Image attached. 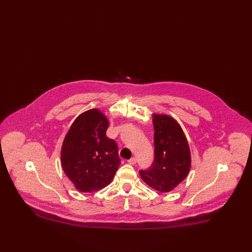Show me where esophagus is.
<instances>
[{
    "instance_id": "1",
    "label": "esophagus",
    "mask_w": 252,
    "mask_h": 252,
    "mask_svg": "<svg viewBox=\"0 0 252 252\" xmlns=\"http://www.w3.org/2000/svg\"><path fill=\"white\" fill-rule=\"evenodd\" d=\"M127 161H128V163H130V164H135V163L137 162V158H136L135 157H133L130 159H128Z\"/></svg>"
}]
</instances>
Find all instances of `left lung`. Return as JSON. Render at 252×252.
Returning <instances> with one entry per match:
<instances>
[{
    "mask_svg": "<svg viewBox=\"0 0 252 252\" xmlns=\"http://www.w3.org/2000/svg\"><path fill=\"white\" fill-rule=\"evenodd\" d=\"M155 158L146 170H140L144 182L151 188L167 192L187 177L191 153L180 124L169 115L153 114Z\"/></svg>",
    "mask_w": 252,
    "mask_h": 252,
    "instance_id": "1",
    "label": "left lung"
}]
</instances>
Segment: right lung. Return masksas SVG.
Instances as JSON below:
<instances>
[{"mask_svg": "<svg viewBox=\"0 0 252 252\" xmlns=\"http://www.w3.org/2000/svg\"><path fill=\"white\" fill-rule=\"evenodd\" d=\"M108 118L97 108L72 123L61 147V165L74 187L83 192L108 186L120 166L118 146L107 137Z\"/></svg>", "mask_w": 252, "mask_h": 252, "instance_id": "1", "label": "right lung"}]
</instances>
